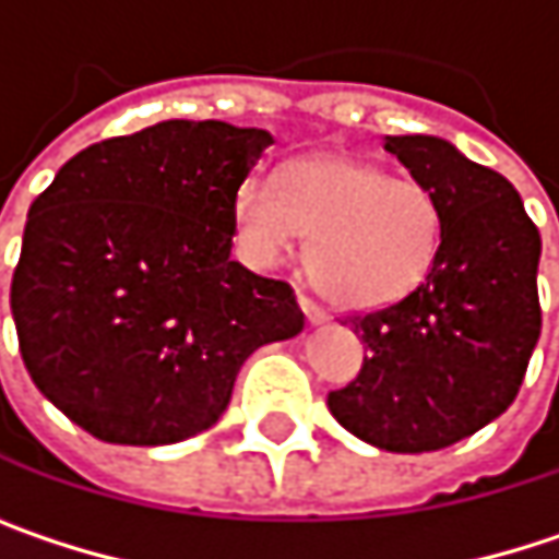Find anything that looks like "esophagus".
<instances>
[{"label": "esophagus", "mask_w": 559, "mask_h": 559, "mask_svg": "<svg viewBox=\"0 0 559 559\" xmlns=\"http://www.w3.org/2000/svg\"><path fill=\"white\" fill-rule=\"evenodd\" d=\"M297 304H300V310H304V317H307V323H310V326H320V323H326V320H330V317H326V310H323V307H317L310 297H304V294H300V297H297Z\"/></svg>", "instance_id": "34e87169"}]
</instances>
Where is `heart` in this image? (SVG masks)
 <instances>
[{
  "instance_id": "b5f03b06",
  "label": "heart",
  "mask_w": 559,
  "mask_h": 559,
  "mask_svg": "<svg viewBox=\"0 0 559 559\" xmlns=\"http://www.w3.org/2000/svg\"><path fill=\"white\" fill-rule=\"evenodd\" d=\"M236 242L252 269H278L307 242V275L343 310H382L433 269L443 213L430 187L349 155L284 165L278 183L249 177L233 200Z\"/></svg>"
}]
</instances>
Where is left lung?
Listing matches in <instances>:
<instances>
[{
  "label": "left lung",
  "mask_w": 559,
  "mask_h": 559,
  "mask_svg": "<svg viewBox=\"0 0 559 559\" xmlns=\"http://www.w3.org/2000/svg\"><path fill=\"white\" fill-rule=\"evenodd\" d=\"M385 152L433 190L443 236L414 294L349 317L369 356L326 404L379 450L430 453L492 424L521 389L540 336V233L502 174L447 139L385 135Z\"/></svg>",
  "instance_id": "obj_1"
}]
</instances>
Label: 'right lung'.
Instances as JSON below:
<instances>
[{"label": "right lung", "mask_w": 559, "mask_h": 559, "mask_svg": "<svg viewBox=\"0 0 559 559\" xmlns=\"http://www.w3.org/2000/svg\"><path fill=\"white\" fill-rule=\"evenodd\" d=\"M265 129L168 119L83 148L32 203L12 320L38 391L106 443L213 427L242 362L304 330L290 284L233 262Z\"/></svg>", "instance_id": "1"}]
</instances>
